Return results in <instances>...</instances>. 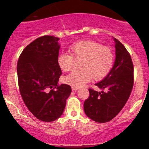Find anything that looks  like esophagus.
<instances>
[{"mask_svg":"<svg viewBox=\"0 0 149 149\" xmlns=\"http://www.w3.org/2000/svg\"><path fill=\"white\" fill-rule=\"evenodd\" d=\"M78 88H76V87H72V90L73 91H76V90H78Z\"/></svg>","mask_w":149,"mask_h":149,"instance_id":"esophagus-1","label":"esophagus"}]
</instances>
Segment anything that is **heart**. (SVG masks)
Here are the masks:
<instances>
[{
    "label": "heart",
    "mask_w": 149,
    "mask_h": 149,
    "mask_svg": "<svg viewBox=\"0 0 149 149\" xmlns=\"http://www.w3.org/2000/svg\"><path fill=\"white\" fill-rule=\"evenodd\" d=\"M73 57L81 59L79 70H75L64 77V82L73 87L80 88L90 81L100 80L107 76L113 63V54L111 49L102 46L98 42L83 40L69 47ZM57 64L63 71H68L73 66V58L66 53L57 57Z\"/></svg>",
    "instance_id": "heart-1"
}]
</instances>
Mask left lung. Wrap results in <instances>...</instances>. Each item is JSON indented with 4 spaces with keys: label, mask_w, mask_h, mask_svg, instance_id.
I'll return each mask as SVG.
<instances>
[{
    "label": "left lung",
    "mask_w": 149,
    "mask_h": 149,
    "mask_svg": "<svg viewBox=\"0 0 149 149\" xmlns=\"http://www.w3.org/2000/svg\"><path fill=\"white\" fill-rule=\"evenodd\" d=\"M115 42L116 59L107 76L95 84L102 90L89 89L90 97L84 102L86 116L97 123H107L122 110L130 95L134 83V67L129 52L118 40Z\"/></svg>",
    "instance_id": "left-lung-1"
}]
</instances>
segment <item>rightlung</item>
<instances>
[{
  "label": "right lung",
  "mask_w": 149,
  "mask_h": 149,
  "mask_svg": "<svg viewBox=\"0 0 149 149\" xmlns=\"http://www.w3.org/2000/svg\"><path fill=\"white\" fill-rule=\"evenodd\" d=\"M59 38L44 36L24 49L17 67L20 94L33 115L52 122L62 115L71 92L69 85H58L61 70L57 64Z\"/></svg>",
  "instance_id": "add662e5"
}]
</instances>
